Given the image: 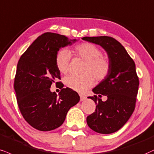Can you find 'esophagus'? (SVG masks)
Returning a JSON list of instances; mask_svg holds the SVG:
<instances>
[{"label":"esophagus","mask_w":154,"mask_h":154,"mask_svg":"<svg viewBox=\"0 0 154 154\" xmlns=\"http://www.w3.org/2000/svg\"><path fill=\"white\" fill-rule=\"evenodd\" d=\"M79 96H80V101H84L85 99H86V97H85V95H79Z\"/></svg>","instance_id":"1"}]
</instances>
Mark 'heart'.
Masks as SVG:
<instances>
[{
	"label": "heart",
	"instance_id": "heart-1",
	"mask_svg": "<svg viewBox=\"0 0 154 154\" xmlns=\"http://www.w3.org/2000/svg\"><path fill=\"white\" fill-rule=\"evenodd\" d=\"M76 54L84 59L85 64L81 75H70L64 79L66 87L77 92H84L95 83V77L98 80L105 79L110 72L108 59L102 57V52L95 45L91 43L79 44L75 48ZM71 54L67 49H61L55 57L57 69L62 74L69 70Z\"/></svg>",
	"mask_w": 154,
	"mask_h": 154
}]
</instances>
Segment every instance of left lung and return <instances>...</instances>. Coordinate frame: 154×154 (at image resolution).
I'll use <instances>...</instances> for the list:
<instances>
[{"mask_svg": "<svg viewBox=\"0 0 154 154\" xmlns=\"http://www.w3.org/2000/svg\"><path fill=\"white\" fill-rule=\"evenodd\" d=\"M83 40L104 49L110 62V72L88 97L95 103L96 109L87 118L88 126L95 132L110 134L118 131L126 123L136 105L139 81L136 64L123 46L110 36L83 37ZM102 95L107 97L103 101Z\"/></svg>", "mask_w": 154, "mask_h": 154, "instance_id": "8db88e82", "label": "left lung"}]
</instances>
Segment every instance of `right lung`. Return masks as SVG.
I'll return each instance as SVG.
<instances>
[{"label": "right lung", "instance_id": "1", "mask_svg": "<svg viewBox=\"0 0 154 154\" xmlns=\"http://www.w3.org/2000/svg\"><path fill=\"white\" fill-rule=\"evenodd\" d=\"M77 41L55 33H44L18 60L14 80L18 105L26 121L37 130L49 131L61 126L69 109L79 101L78 93L62 88V84L59 95L50 90L55 79H60L55 63L57 52Z\"/></svg>", "mask_w": 154, "mask_h": 154}]
</instances>
